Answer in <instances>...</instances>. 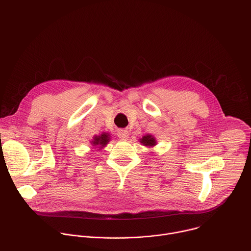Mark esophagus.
I'll return each instance as SVG.
<instances>
[{
	"mask_svg": "<svg viewBox=\"0 0 251 251\" xmlns=\"http://www.w3.org/2000/svg\"><path fill=\"white\" fill-rule=\"evenodd\" d=\"M117 135H118V137H119L120 139H122V140H126V139L128 138V131H127V130L120 129V130H118Z\"/></svg>",
	"mask_w": 251,
	"mask_h": 251,
	"instance_id": "obj_1",
	"label": "esophagus"
}]
</instances>
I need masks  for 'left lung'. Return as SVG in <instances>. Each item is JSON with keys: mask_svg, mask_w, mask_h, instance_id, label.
<instances>
[{"mask_svg": "<svg viewBox=\"0 0 251 251\" xmlns=\"http://www.w3.org/2000/svg\"><path fill=\"white\" fill-rule=\"evenodd\" d=\"M140 142L144 146L153 147V146L156 145V140L152 135H146L144 137H142V139H140Z\"/></svg>", "mask_w": 251, "mask_h": 251, "instance_id": "8db88e82", "label": "left lung"}]
</instances>
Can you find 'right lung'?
<instances>
[{
  "mask_svg": "<svg viewBox=\"0 0 251 251\" xmlns=\"http://www.w3.org/2000/svg\"><path fill=\"white\" fill-rule=\"evenodd\" d=\"M109 141H110V135L108 133L103 132L101 135L93 137V140L91 141V144L95 148H97V146H98V148L101 149V148L105 147L107 145V143H108Z\"/></svg>",
  "mask_w": 251,
  "mask_h": 251,
  "instance_id": "right-lung-1",
  "label": "right lung"
}]
</instances>
